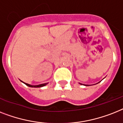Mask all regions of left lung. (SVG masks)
Returning a JSON list of instances; mask_svg holds the SVG:
<instances>
[{"instance_id": "left-lung-1", "label": "left lung", "mask_w": 123, "mask_h": 123, "mask_svg": "<svg viewBox=\"0 0 123 123\" xmlns=\"http://www.w3.org/2000/svg\"><path fill=\"white\" fill-rule=\"evenodd\" d=\"M80 84H81V85H83V84H81V83H80ZM85 86H87V85H85Z\"/></svg>"}]
</instances>
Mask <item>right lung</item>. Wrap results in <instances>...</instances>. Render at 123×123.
I'll use <instances>...</instances> for the list:
<instances>
[{
	"mask_svg": "<svg viewBox=\"0 0 123 123\" xmlns=\"http://www.w3.org/2000/svg\"><path fill=\"white\" fill-rule=\"evenodd\" d=\"M23 82V81H22ZM24 83V82H23ZM26 85H27L29 87H32V88H40V87H42V86H44L47 85L48 84V83H43V84H40V85H30V84H28V83H24Z\"/></svg>",
	"mask_w": 123,
	"mask_h": 123,
	"instance_id": "1",
	"label": "right lung"
}]
</instances>
